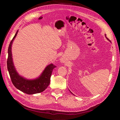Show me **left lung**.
I'll return each instance as SVG.
<instances>
[{"label":"left lung","mask_w":120,"mask_h":120,"mask_svg":"<svg viewBox=\"0 0 120 120\" xmlns=\"http://www.w3.org/2000/svg\"><path fill=\"white\" fill-rule=\"evenodd\" d=\"M105 37H106V38H107V40H108L109 41V42H111V41H110V40H109V38H107L106 37V35H105Z\"/></svg>","instance_id":"left-lung-1"}]
</instances>
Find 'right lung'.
Masks as SVG:
<instances>
[{"mask_svg": "<svg viewBox=\"0 0 120 120\" xmlns=\"http://www.w3.org/2000/svg\"><path fill=\"white\" fill-rule=\"evenodd\" d=\"M18 31L10 42L8 50V56L7 61V69L11 82L16 88L27 94L31 95L41 93L43 92L49 85L52 71L54 68L56 67V66L53 64H49L45 68V70L39 78L35 80H26L19 76L14 67L12 60L11 51L12 43Z\"/></svg>", "mask_w": 120, "mask_h": 120, "instance_id": "add662e5", "label": "right lung"}]
</instances>
